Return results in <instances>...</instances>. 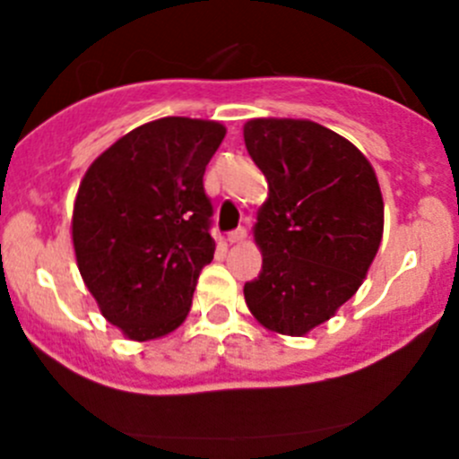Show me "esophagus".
Listing matches in <instances>:
<instances>
[{
  "instance_id": "34e87169",
  "label": "esophagus",
  "mask_w": 459,
  "mask_h": 459,
  "mask_svg": "<svg viewBox=\"0 0 459 459\" xmlns=\"http://www.w3.org/2000/svg\"><path fill=\"white\" fill-rule=\"evenodd\" d=\"M248 238V233H247V229H242V226H239V229H235V230H230L229 233V244H242L244 239Z\"/></svg>"
}]
</instances>
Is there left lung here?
I'll use <instances>...</instances> for the list:
<instances>
[{"mask_svg": "<svg viewBox=\"0 0 459 459\" xmlns=\"http://www.w3.org/2000/svg\"><path fill=\"white\" fill-rule=\"evenodd\" d=\"M244 142L268 182L253 226L262 271L244 299L264 328L302 337L358 293L377 255V175L355 143L311 119H248Z\"/></svg>", "mask_w": 459, "mask_h": 459, "instance_id": "1", "label": "left lung"}]
</instances>
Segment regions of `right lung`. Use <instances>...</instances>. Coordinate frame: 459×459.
Masks as SVG:
<instances>
[{"mask_svg":"<svg viewBox=\"0 0 459 459\" xmlns=\"http://www.w3.org/2000/svg\"><path fill=\"white\" fill-rule=\"evenodd\" d=\"M224 135L211 119H155L119 137L82 178L71 220L77 268L128 340L169 335L191 311L215 253L204 170Z\"/></svg>","mask_w":459,"mask_h":459,"instance_id":"obj_1","label":"right lung"}]
</instances>
